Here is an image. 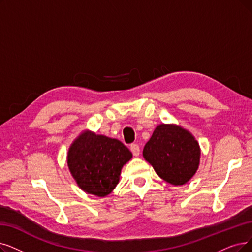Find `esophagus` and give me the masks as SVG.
Returning <instances> with one entry per match:
<instances>
[{"label": "esophagus", "mask_w": 252, "mask_h": 252, "mask_svg": "<svg viewBox=\"0 0 252 252\" xmlns=\"http://www.w3.org/2000/svg\"><path fill=\"white\" fill-rule=\"evenodd\" d=\"M130 150L132 151V153L134 156H138L139 153H140V149H139V146L137 144H131V146H130Z\"/></svg>", "instance_id": "esophagus-1"}]
</instances>
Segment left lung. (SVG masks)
I'll return each instance as SVG.
<instances>
[{
	"label": "left lung",
	"instance_id": "obj_1",
	"mask_svg": "<svg viewBox=\"0 0 252 252\" xmlns=\"http://www.w3.org/2000/svg\"><path fill=\"white\" fill-rule=\"evenodd\" d=\"M143 156L165 182L181 186L199 166L200 147L187 129L177 124H159L145 145Z\"/></svg>",
	"mask_w": 252,
	"mask_h": 252
}]
</instances>
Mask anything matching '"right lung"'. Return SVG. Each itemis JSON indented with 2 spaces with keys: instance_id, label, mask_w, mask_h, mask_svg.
Returning <instances> with one entry per match:
<instances>
[{
  "instance_id": "add662e5",
  "label": "right lung",
  "mask_w": 252,
  "mask_h": 252,
  "mask_svg": "<svg viewBox=\"0 0 252 252\" xmlns=\"http://www.w3.org/2000/svg\"><path fill=\"white\" fill-rule=\"evenodd\" d=\"M132 153L119 139L84 130L67 153L69 172L85 192L104 197L116 188Z\"/></svg>"
}]
</instances>
